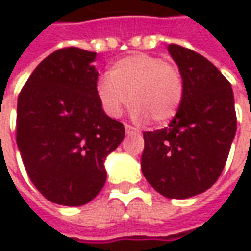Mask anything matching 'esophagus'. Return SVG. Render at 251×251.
Listing matches in <instances>:
<instances>
[{
    "instance_id": "esophagus-1",
    "label": "esophagus",
    "mask_w": 251,
    "mask_h": 251,
    "mask_svg": "<svg viewBox=\"0 0 251 251\" xmlns=\"http://www.w3.org/2000/svg\"><path fill=\"white\" fill-rule=\"evenodd\" d=\"M124 128H126V134H127V135H132V134H138V132H140V131L137 130V128H134L130 124H126Z\"/></svg>"
}]
</instances>
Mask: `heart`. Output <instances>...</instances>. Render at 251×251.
Listing matches in <instances>:
<instances>
[{
  "mask_svg": "<svg viewBox=\"0 0 251 251\" xmlns=\"http://www.w3.org/2000/svg\"><path fill=\"white\" fill-rule=\"evenodd\" d=\"M96 95L110 117H120L131 100L135 119L150 117L156 124H166L180 110L184 79L177 65L156 55L135 53L111 64L107 75L96 82Z\"/></svg>",
  "mask_w": 251,
  "mask_h": 251,
  "instance_id": "1",
  "label": "heart"
}]
</instances>
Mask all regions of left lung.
Masks as SVG:
<instances>
[{
	"mask_svg": "<svg viewBox=\"0 0 251 251\" xmlns=\"http://www.w3.org/2000/svg\"><path fill=\"white\" fill-rule=\"evenodd\" d=\"M169 53L184 79V98L168 127L144 132L141 169L158 193L190 198L215 184L236 134L230 83L205 57L178 44Z\"/></svg>",
	"mask_w": 251,
	"mask_h": 251,
	"instance_id": "1",
	"label": "left lung"
}]
</instances>
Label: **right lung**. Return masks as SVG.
Returning <instances> with one entry per match:
<instances>
[{
  "instance_id": "right-lung-1",
  "label": "right lung",
  "mask_w": 251,
  "mask_h": 251,
  "mask_svg": "<svg viewBox=\"0 0 251 251\" xmlns=\"http://www.w3.org/2000/svg\"><path fill=\"white\" fill-rule=\"evenodd\" d=\"M96 53L65 47L39 64L18 98L16 144L27 176L49 201L79 207L106 183L104 159L126 135L101 109Z\"/></svg>"
}]
</instances>
